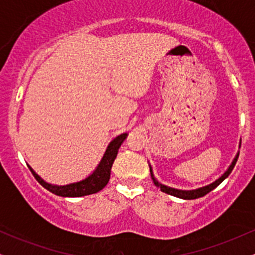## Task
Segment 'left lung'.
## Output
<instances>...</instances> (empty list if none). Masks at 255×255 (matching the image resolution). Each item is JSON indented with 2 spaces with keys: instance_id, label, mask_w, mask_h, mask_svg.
<instances>
[{
  "instance_id": "left-lung-1",
  "label": "left lung",
  "mask_w": 255,
  "mask_h": 255,
  "mask_svg": "<svg viewBox=\"0 0 255 255\" xmlns=\"http://www.w3.org/2000/svg\"><path fill=\"white\" fill-rule=\"evenodd\" d=\"M241 145V144H240ZM239 153L240 152H238V154H236L235 158H234V160L231 162V164L229 168H228V170L224 172L223 175H222L221 177L217 178V180L215 181V182L207 184V186H204V187H200V188H197V189H191V191H182V189H176V188H171V187H168L165 186V184H162L160 182H158V181L156 180V177H154L153 172H152V168L150 165V172H151V177L152 180H153V183L154 186H157L158 188L160 189L162 192L166 193V194H170V195H174V197H177V198H181V199H184V200H192V199H198V198H201L204 197V195H206L207 193H210L211 191H213V189L216 188V187L219 186L223 181L227 178L228 176L230 175V172L233 171L234 166H235L236 162H238V158H239Z\"/></svg>"
}]
</instances>
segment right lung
I'll return each mask as SVG.
<instances>
[{"instance_id":"1","label":"right lung","mask_w":255,"mask_h":255,"mask_svg":"<svg viewBox=\"0 0 255 255\" xmlns=\"http://www.w3.org/2000/svg\"><path fill=\"white\" fill-rule=\"evenodd\" d=\"M128 134L124 133L121 135L116 136L113 141L108 145L107 150H105V153L102 160L99 162V164L96 170L87 176L84 180L79 181V182L64 184V186H57V184H51L45 182L42 177L38 176V175L34 172L33 169L28 165L30 170L33 176L36 177V180L39 182L45 189H48L49 192L54 193V194L60 195V197H85V195L93 194V193H97L104 188L107 186L108 182H109L110 178V172H111V166L114 164V160H115L116 156H118V152L120 146H121L122 142L125 141V139L127 137Z\"/></svg>"}]
</instances>
